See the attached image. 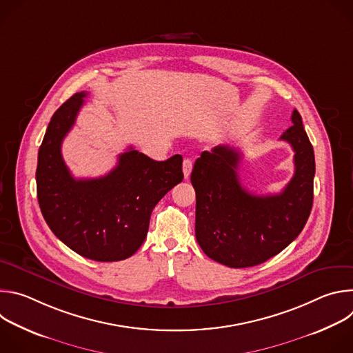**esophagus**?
<instances>
[{
    "label": "esophagus",
    "mask_w": 353,
    "mask_h": 353,
    "mask_svg": "<svg viewBox=\"0 0 353 353\" xmlns=\"http://www.w3.org/2000/svg\"><path fill=\"white\" fill-rule=\"evenodd\" d=\"M191 170H192V162H191V159H184V161H183V174H184L185 179L190 177Z\"/></svg>",
    "instance_id": "esophagus-1"
}]
</instances>
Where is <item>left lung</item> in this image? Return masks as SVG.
I'll return each mask as SVG.
<instances>
[{
    "label": "left lung",
    "mask_w": 353,
    "mask_h": 353,
    "mask_svg": "<svg viewBox=\"0 0 353 353\" xmlns=\"http://www.w3.org/2000/svg\"><path fill=\"white\" fill-rule=\"evenodd\" d=\"M281 139L294 150V174L279 194L254 195L237 174L241 154L229 145L204 150L195 161V237L204 253L230 268L259 265L279 254L303 230L313 207L314 150L301 116Z\"/></svg>",
    "instance_id": "8db88e82"
}]
</instances>
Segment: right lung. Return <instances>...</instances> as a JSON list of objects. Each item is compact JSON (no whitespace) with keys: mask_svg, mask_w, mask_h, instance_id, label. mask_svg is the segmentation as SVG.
I'll return each mask as SVG.
<instances>
[{"mask_svg":"<svg viewBox=\"0 0 353 353\" xmlns=\"http://www.w3.org/2000/svg\"><path fill=\"white\" fill-rule=\"evenodd\" d=\"M86 94L75 93L48 123L37 157V199L48 228L75 253L94 261H120L141 247L152 210L183 180V158L157 162L130 148L106 176L74 179L61 143Z\"/></svg>","mask_w":353,"mask_h":353,"instance_id":"obj_1","label":"right lung"}]
</instances>
